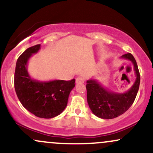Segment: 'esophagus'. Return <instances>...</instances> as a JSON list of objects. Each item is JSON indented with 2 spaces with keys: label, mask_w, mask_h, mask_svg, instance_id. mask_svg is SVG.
<instances>
[{
  "label": "esophagus",
  "mask_w": 153,
  "mask_h": 153,
  "mask_svg": "<svg viewBox=\"0 0 153 153\" xmlns=\"http://www.w3.org/2000/svg\"><path fill=\"white\" fill-rule=\"evenodd\" d=\"M75 82H76L77 84H79V83H83L84 82H85V78H83V77H78V78H76V80H75Z\"/></svg>",
  "instance_id": "obj_1"
}]
</instances>
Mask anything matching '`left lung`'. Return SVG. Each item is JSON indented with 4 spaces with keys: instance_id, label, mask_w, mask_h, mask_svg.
I'll use <instances>...</instances> for the list:
<instances>
[{
    "instance_id": "left-lung-1",
    "label": "left lung",
    "mask_w": 153,
    "mask_h": 153,
    "mask_svg": "<svg viewBox=\"0 0 153 153\" xmlns=\"http://www.w3.org/2000/svg\"><path fill=\"white\" fill-rule=\"evenodd\" d=\"M122 58L129 59L134 65L136 80L130 89L124 94L111 92L94 79L87 80V101L91 111L101 119H114L123 114L130 108L137 94L140 75L134 57L130 53L123 54Z\"/></svg>"
}]
</instances>
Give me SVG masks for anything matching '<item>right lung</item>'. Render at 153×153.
<instances>
[{"label": "right lung", "instance_id": "right-lung-1", "mask_svg": "<svg viewBox=\"0 0 153 153\" xmlns=\"http://www.w3.org/2000/svg\"><path fill=\"white\" fill-rule=\"evenodd\" d=\"M40 45L29 47L19 56L16 65L15 91L23 106L39 118L50 119L64 111L75 87V79L40 82L32 79L27 71L28 60L39 50Z\"/></svg>", "mask_w": 153, "mask_h": 153}]
</instances>
